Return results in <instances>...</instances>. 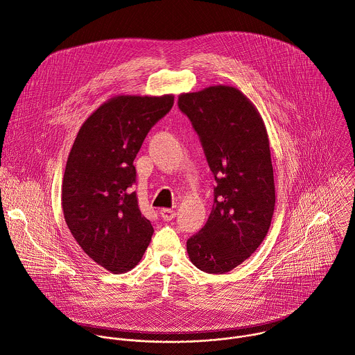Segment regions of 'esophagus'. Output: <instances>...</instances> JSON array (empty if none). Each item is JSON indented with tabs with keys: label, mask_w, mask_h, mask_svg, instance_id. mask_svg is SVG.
Wrapping results in <instances>:
<instances>
[{
	"label": "esophagus",
	"mask_w": 355,
	"mask_h": 355,
	"mask_svg": "<svg viewBox=\"0 0 355 355\" xmlns=\"http://www.w3.org/2000/svg\"><path fill=\"white\" fill-rule=\"evenodd\" d=\"M160 216H162V218L164 221H170V220H173L175 217V211L171 210V209H162L160 210Z\"/></svg>",
	"instance_id": "esophagus-1"
}]
</instances>
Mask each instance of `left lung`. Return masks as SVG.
<instances>
[{
	"label": "left lung",
	"mask_w": 355,
	"mask_h": 355,
	"mask_svg": "<svg viewBox=\"0 0 355 355\" xmlns=\"http://www.w3.org/2000/svg\"><path fill=\"white\" fill-rule=\"evenodd\" d=\"M214 174V203L206 225L187 242L192 264L225 274L264 241L275 207L274 170L264 121L235 87L211 85L178 96Z\"/></svg>",
	"instance_id": "left-lung-1"
}]
</instances>
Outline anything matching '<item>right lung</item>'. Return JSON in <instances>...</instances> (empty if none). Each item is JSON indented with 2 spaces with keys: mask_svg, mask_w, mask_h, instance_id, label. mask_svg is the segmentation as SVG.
Segmentation results:
<instances>
[{
  "mask_svg": "<svg viewBox=\"0 0 355 355\" xmlns=\"http://www.w3.org/2000/svg\"><path fill=\"white\" fill-rule=\"evenodd\" d=\"M174 95H117L81 125L62 182L64 221L84 253L110 272L132 270L153 227L139 207L134 159L149 130L164 117Z\"/></svg>",
  "mask_w": 355,
  "mask_h": 355,
  "instance_id": "obj_1",
  "label": "right lung"
}]
</instances>
